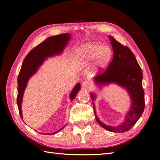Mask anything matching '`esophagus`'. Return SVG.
I'll return each mask as SVG.
<instances>
[{
	"instance_id": "esophagus-1",
	"label": "esophagus",
	"mask_w": 160,
	"mask_h": 160,
	"mask_svg": "<svg viewBox=\"0 0 160 160\" xmlns=\"http://www.w3.org/2000/svg\"><path fill=\"white\" fill-rule=\"evenodd\" d=\"M91 83L88 81H85L83 83H82V88L84 90H89L91 88Z\"/></svg>"
}]
</instances>
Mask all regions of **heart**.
I'll use <instances>...</instances> for the list:
<instances>
[{"label":"heart","instance_id":"b5f03b06","mask_svg":"<svg viewBox=\"0 0 160 160\" xmlns=\"http://www.w3.org/2000/svg\"><path fill=\"white\" fill-rule=\"evenodd\" d=\"M111 56V49L107 46L98 43H88L77 48L74 53L76 64L83 67L97 59V65L102 67L108 62Z\"/></svg>","mask_w":160,"mask_h":160}]
</instances>
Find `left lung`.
Returning <instances> with one entry per match:
<instances>
[{
  "label": "left lung",
  "mask_w": 160,
  "mask_h": 160,
  "mask_svg": "<svg viewBox=\"0 0 160 160\" xmlns=\"http://www.w3.org/2000/svg\"><path fill=\"white\" fill-rule=\"evenodd\" d=\"M113 48V58L108 69L93 79L97 85L101 88L111 83L117 84L128 91L131 99L129 111L123 122L116 126L105 124L99 119L93 101L96 95L91 93L95 119L104 129L114 133H123L129 130L141 117L145 107L144 91L142 88L143 74L142 69L133 53L128 47L122 45L113 37L109 36Z\"/></svg>",
  "instance_id": "1"
}]
</instances>
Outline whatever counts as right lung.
<instances>
[{"label": "right lung", "mask_w": 160, "mask_h": 160, "mask_svg": "<svg viewBox=\"0 0 160 160\" xmlns=\"http://www.w3.org/2000/svg\"><path fill=\"white\" fill-rule=\"evenodd\" d=\"M70 39L71 34L69 33L61 34L59 35L48 37L45 41L42 42L41 44L34 48L32 51L28 52L25 58L18 76V95L17 100L19 113H20L22 119V115L21 104L22 102L24 91L27 88L28 80L32 75L36 73L38 69V67L42 65L43 62L47 58L61 54ZM80 89L81 84L78 83L76 84L70 93L69 98L71 101L75 99ZM65 125L55 132L46 134L52 135L57 133L63 129Z\"/></svg>", "instance_id": "obj_1"}]
</instances>
